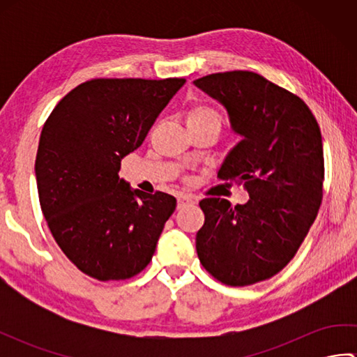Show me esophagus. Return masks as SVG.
<instances>
[{"instance_id": "1", "label": "esophagus", "mask_w": 357, "mask_h": 357, "mask_svg": "<svg viewBox=\"0 0 357 357\" xmlns=\"http://www.w3.org/2000/svg\"><path fill=\"white\" fill-rule=\"evenodd\" d=\"M195 204V199L190 195H179L178 196V208H184V207H190Z\"/></svg>"}]
</instances>
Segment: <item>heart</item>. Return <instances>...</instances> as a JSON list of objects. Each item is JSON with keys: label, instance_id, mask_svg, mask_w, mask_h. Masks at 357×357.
Here are the masks:
<instances>
[{"label": "heart", "instance_id": "1", "mask_svg": "<svg viewBox=\"0 0 357 357\" xmlns=\"http://www.w3.org/2000/svg\"><path fill=\"white\" fill-rule=\"evenodd\" d=\"M187 126L198 127V126H210L221 130L222 127V116L219 115L218 110L208 105H196L190 112L187 113Z\"/></svg>", "mask_w": 357, "mask_h": 357}]
</instances>
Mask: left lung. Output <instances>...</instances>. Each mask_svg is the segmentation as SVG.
Returning <instances> with one entry per match:
<instances>
[{
    "label": "left lung",
    "instance_id": "obj_1",
    "mask_svg": "<svg viewBox=\"0 0 357 357\" xmlns=\"http://www.w3.org/2000/svg\"><path fill=\"white\" fill-rule=\"evenodd\" d=\"M221 102L241 141L219 179L241 184L247 204L206 198L196 252L211 276L244 287L275 276L293 259L319 211L324 183L321 128L299 96L247 70L193 81Z\"/></svg>",
    "mask_w": 357,
    "mask_h": 357
}]
</instances>
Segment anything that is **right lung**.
Instances as JSON below:
<instances>
[{
	"label": "right lung",
	"instance_id": "1",
	"mask_svg": "<svg viewBox=\"0 0 357 357\" xmlns=\"http://www.w3.org/2000/svg\"><path fill=\"white\" fill-rule=\"evenodd\" d=\"M184 82L92 79L45 121L35 161L41 210L59 248L90 278L128 279L151 261L176 199L133 190L118 172Z\"/></svg>",
	"mask_w": 357,
	"mask_h": 357
}]
</instances>
